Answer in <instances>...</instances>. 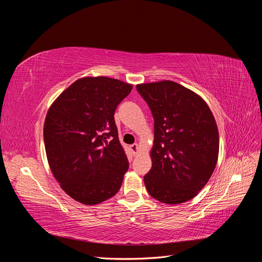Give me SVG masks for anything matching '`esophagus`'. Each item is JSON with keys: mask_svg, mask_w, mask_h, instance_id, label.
<instances>
[{"mask_svg": "<svg viewBox=\"0 0 262 262\" xmlns=\"http://www.w3.org/2000/svg\"><path fill=\"white\" fill-rule=\"evenodd\" d=\"M130 149H131V152L133 153V155H138V154H139V149H140L139 144H138V143L132 144V145L130 146Z\"/></svg>", "mask_w": 262, "mask_h": 262, "instance_id": "esophagus-1", "label": "esophagus"}]
</instances>
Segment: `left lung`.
<instances>
[{
    "instance_id": "left-lung-1",
    "label": "left lung",
    "mask_w": 262,
    "mask_h": 262,
    "mask_svg": "<svg viewBox=\"0 0 262 262\" xmlns=\"http://www.w3.org/2000/svg\"><path fill=\"white\" fill-rule=\"evenodd\" d=\"M137 90L154 118L147 192L167 204L191 200L217 163L219 130L211 109L199 95L172 81L138 84Z\"/></svg>"
}]
</instances>
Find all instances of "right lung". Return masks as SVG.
I'll list each match as a JSON object with an SVG mask.
<instances>
[{
	"instance_id": "add662e5",
	"label": "right lung",
	"mask_w": 262,
	"mask_h": 262,
	"mask_svg": "<svg viewBox=\"0 0 262 262\" xmlns=\"http://www.w3.org/2000/svg\"><path fill=\"white\" fill-rule=\"evenodd\" d=\"M132 87L107 76L78 78L47 113V160L63 191L77 202L99 204L121 187L129 162L114 115Z\"/></svg>"
}]
</instances>
